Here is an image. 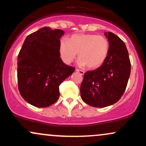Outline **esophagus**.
Instances as JSON below:
<instances>
[{"instance_id":"34e87169","label":"esophagus","mask_w":146,"mask_h":146,"mask_svg":"<svg viewBox=\"0 0 146 146\" xmlns=\"http://www.w3.org/2000/svg\"><path fill=\"white\" fill-rule=\"evenodd\" d=\"M75 71H76V72H78V73H80V75H84V71H82V70H80V69H76L75 70Z\"/></svg>"}]
</instances>
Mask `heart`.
Returning a JSON list of instances; mask_svg holds the SVG:
<instances>
[{"label":"heart","mask_w":146,"mask_h":146,"mask_svg":"<svg viewBox=\"0 0 146 146\" xmlns=\"http://www.w3.org/2000/svg\"><path fill=\"white\" fill-rule=\"evenodd\" d=\"M60 52L62 59L66 64L71 63L78 53L79 64L94 69L100 67L106 59L109 42L102 36L77 33L68 40L63 38L60 40Z\"/></svg>","instance_id":"b5f03b06"}]
</instances>
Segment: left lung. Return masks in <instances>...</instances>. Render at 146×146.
<instances>
[{"mask_svg":"<svg viewBox=\"0 0 146 146\" xmlns=\"http://www.w3.org/2000/svg\"><path fill=\"white\" fill-rule=\"evenodd\" d=\"M109 42V52L100 67L87 71L80 86L82 100L96 108L116 103L124 93L131 65L125 43L112 32H105Z\"/></svg>","mask_w":146,"mask_h":146,"instance_id":"obj_1","label":"left lung"}]
</instances>
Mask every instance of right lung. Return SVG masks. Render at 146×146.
Instances as JSON below:
<instances>
[{"instance_id": "add662e5", "label": "right lung", "mask_w": 146, "mask_h": 146, "mask_svg": "<svg viewBox=\"0 0 146 146\" xmlns=\"http://www.w3.org/2000/svg\"><path fill=\"white\" fill-rule=\"evenodd\" d=\"M61 29L44 27L29 35L18 56V84L21 96L38 108L57 102L59 86L75 71L60 58Z\"/></svg>"}]
</instances>
